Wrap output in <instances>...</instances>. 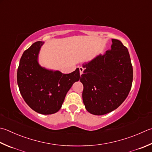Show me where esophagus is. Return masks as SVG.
Returning <instances> with one entry per match:
<instances>
[{
	"label": "esophagus",
	"instance_id": "obj_1",
	"mask_svg": "<svg viewBox=\"0 0 152 152\" xmlns=\"http://www.w3.org/2000/svg\"><path fill=\"white\" fill-rule=\"evenodd\" d=\"M83 71H84V68L82 67H79V73H80V75H82V73H83Z\"/></svg>",
	"mask_w": 152,
	"mask_h": 152
}]
</instances>
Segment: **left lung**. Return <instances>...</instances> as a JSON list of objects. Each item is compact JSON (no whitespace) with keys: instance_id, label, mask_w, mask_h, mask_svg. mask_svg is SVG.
Instances as JSON below:
<instances>
[{"instance_id":"1","label":"left lung","mask_w":152,"mask_h":152,"mask_svg":"<svg viewBox=\"0 0 152 152\" xmlns=\"http://www.w3.org/2000/svg\"><path fill=\"white\" fill-rule=\"evenodd\" d=\"M111 49L85 64L80 81L83 85V101L94 115L116 109L126 99L133 81L129 52L122 43L112 39Z\"/></svg>"}]
</instances>
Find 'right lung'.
<instances>
[{
  "label": "right lung",
  "mask_w": 152,
  "mask_h": 152,
  "mask_svg": "<svg viewBox=\"0 0 152 152\" xmlns=\"http://www.w3.org/2000/svg\"><path fill=\"white\" fill-rule=\"evenodd\" d=\"M43 42H36L23 53L17 71V83L22 98L31 109L51 114L61 108L74 83L80 79L79 69L69 74L42 67L38 57Z\"/></svg>",
  "instance_id": "1"
}]
</instances>
